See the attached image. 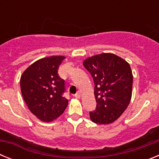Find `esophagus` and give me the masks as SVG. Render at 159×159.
Segmentation results:
<instances>
[{
	"label": "esophagus",
	"mask_w": 159,
	"mask_h": 159,
	"mask_svg": "<svg viewBox=\"0 0 159 159\" xmlns=\"http://www.w3.org/2000/svg\"><path fill=\"white\" fill-rule=\"evenodd\" d=\"M74 96H75V98H77V99H80V97H81L80 92H78L76 94H75V95H74Z\"/></svg>",
	"instance_id": "34e87169"
}]
</instances>
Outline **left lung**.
Returning a JSON list of instances; mask_svg holds the SVG:
<instances>
[{
	"label": "left lung",
	"mask_w": 159,
	"mask_h": 159,
	"mask_svg": "<svg viewBox=\"0 0 159 159\" xmlns=\"http://www.w3.org/2000/svg\"><path fill=\"white\" fill-rule=\"evenodd\" d=\"M83 64L95 84L97 105L90 112V118L95 123H112L127 109L131 99L133 75L130 64L112 53L95 55Z\"/></svg>",
	"instance_id": "8db88e82"
}]
</instances>
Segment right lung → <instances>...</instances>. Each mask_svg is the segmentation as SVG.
Returning a JSON list of instances; mask_svg holds the SVG:
<instances>
[{
  "label": "right lung",
  "mask_w": 159,
  "mask_h": 159,
  "mask_svg": "<svg viewBox=\"0 0 159 159\" xmlns=\"http://www.w3.org/2000/svg\"><path fill=\"white\" fill-rule=\"evenodd\" d=\"M65 57L53 56L38 60L20 77V90L30 111L43 122L53 121L64 113L68 102L63 96L64 80L58 69Z\"/></svg>",
  "instance_id": "right-lung-1"
}]
</instances>
